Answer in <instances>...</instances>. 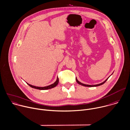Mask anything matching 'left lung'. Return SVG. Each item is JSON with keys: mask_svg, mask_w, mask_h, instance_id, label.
Returning a JSON list of instances; mask_svg holds the SVG:
<instances>
[{"mask_svg": "<svg viewBox=\"0 0 130 130\" xmlns=\"http://www.w3.org/2000/svg\"><path fill=\"white\" fill-rule=\"evenodd\" d=\"M109 78V77L105 81V82H103V83H101V84H98V85H85V84H83V83H80V82H79L78 80H77V78H76V82H77V83L78 84H79V85H82V86H85V87H97V86H100V85H103V84H105L106 82V81L108 80V79Z\"/></svg>", "mask_w": 130, "mask_h": 130, "instance_id": "left-lung-1", "label": "left lung"}]
</instances>
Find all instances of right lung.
I'll use <instances>...</instances> for the list:
<instances>
[{"label":"right lung","instance_id":"add662e5","mask_svg":"<svg viewBox=\"0 0 130 130\" xmlns=\"http://www.w3.org/2000/svg\"><path fill=\"white\" fill-rule=\"evenodd\" d=\"M59 83V78L58 77H57V80L53 84H52L50 86H46V87H35V86H32L28 83H27L30 87L33 88H34V89H38V90H47V89H52L53 88H54Z\"/></svg>","mask_w":130,"mask_h":130}]
</instances>
